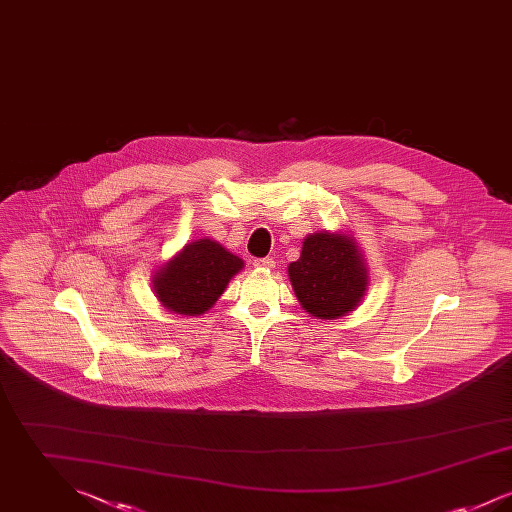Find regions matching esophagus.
Instances as JSON below:
<instances>
[{
  "instance_id": "34e87169",
  "label": "esophagus",
  "mask_w": 512,
  "mask_h": 512,
  "mask_svg": "<svg viewBox=\"0 0 512 512\" xmlns=\"http://www.w3.org/2000/svg\"><path fill=\"white\" fill-rule=\"evenodd\" d=\"M253 265L257 268H261V270H272V268H274V261H272L270 257H263V259H255Z\"/></svg>"
}]
</instances>
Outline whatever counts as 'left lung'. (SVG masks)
<instances>
[{"mask_svg": "<svg viewBox=\"0 0 512 512\" xmlns=\"http://www.w3.org/2000/svg\"><path fill=\"white\" fill-rule=\"evenodd\" d=\"M297 301L311 317L334 320L353 311L366 292L368 270L351 236L317 232L305 238L301 257L288 267Z\"/></svg>", "mask_w": 512, "mask_h": 512, "instance_id": "8db88e82", "label": "left lung"}]
</instances>
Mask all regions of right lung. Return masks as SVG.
<instances>
[{"mask_svg": "<svg viewBox=\"0 0 512 512\" xmlns=\"http://www.w3.org/2000/svg\"><path fill=\"white\" fill-rule=\"evenodd\" d=\"M244 261L211 238L184 245L153 274V292L176 315L197 317L209 311Z\"/></svg>", "mask_w": 512, "mask_h": 512, "instance_id": "right-lung-1", "label": "right lung"}]
</instances>
